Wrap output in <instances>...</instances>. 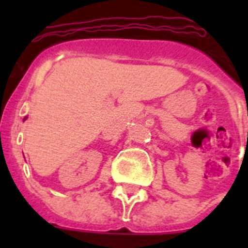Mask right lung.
<instances>
[{"instance_id":"right-lung-1","label":"right lung","mask_w":248,"mask_h":248,"mask_svg":"<svg viewBox=\"0 0 248 248\" xmlns=\"http://www.w3.org/2000/svg\"><path fill=\"white\" fill-rule=\"evenodd\" d=\"M26 119H27V117H26V118H25V119H23V120H26Z\"/></svg>"}]
</instances>
